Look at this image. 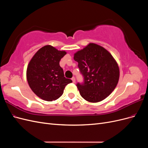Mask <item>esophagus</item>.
<instances>
[{"label": "esophagus", "instance_id": "esophagus-1", "mask_svg": "<svg viewBox=\"0 0 148 148\" xmlns=\"http://www.w3.org/2000/svg\"><path fill=\"white\" fill-rule=\"evenodd\" d=\"M71 80H72V82H73V83H75L76 80H75V77H73L72 78H71Z\"/></svg>", "mask_w": 148, "mask_h": 148}]
</instances>
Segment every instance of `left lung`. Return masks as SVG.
Returning <instances> with one entry per match:
<instances>
[{
    "instance_id": "1",
    "label": "left lung",
    "mask_w": 148,
    "mask_h": 148,
    "mask_svg": "<svg viewBox=\"0 0 148 148\" xmlns=\"http://www.w3.org/2000/svg\"><path fill=\"white\" fill-rule=\"evenodd\" d=\"M73 58L84 77V83L77 84L82 97L94 103L108 97L120 77L118 64L111 53L99 45L89 43L75 52Z\"/></svg>"
}]
</instances>
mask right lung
<instances>
[{"label":"right lung","instance_id":"right-lung-1","mask_svg":"<svg viewBox=\"0 0 148 148\" xmlns=\"http://www.w3.org/2000/svg\"><path fill=\"white\" fill-rule=\"evenodd\" d=\"M66 52L51 45L36 52L26 70V79L36 95L46 101H55L63 95L66 85L72 82L64 77L59 62Z\"/></svg>","mask_w":148,"mask_h":148}]
</instances>
